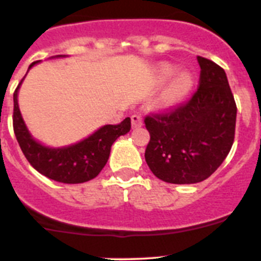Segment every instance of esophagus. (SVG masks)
I'll return each mask as SVG.
<instances>
[{
	"mask_svg": "<svg viewBox=\"0 0 261 261\" xmlns=\"http://www.w3.org/2000/svg\"><path fill=\"white\" fill-rule=\"evenodd\" d=\"M132 128H140L142 125V117L141 115H132Z\"/></svg>",
	"mask_w": 261,
	"mask_h": 261,
	"instance_id": "obj_1",
	"label": "esophagus"
}]
</instances>
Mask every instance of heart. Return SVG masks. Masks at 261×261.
<instances>
[{
    "label": "heart",
    "instance_id": "heart-1",
    "mask_svg": "<svg viewBox=\"0 0 261 261\" xmlns=\"http://www.w3.org/2000/svg\"><path fill=\"white\" fill-rule=\"evenodd\" d=\"M177 68L172 64H163L159 66L158 78L161 82L171 80L166 86L165 91L162 94V105L166 107H172L180 103L181 100L188 96V94L192 91L195 78L192 73L188 70L178 71Z\"/></svg>",
    "mask_w": 261,
    "mask_h": 261
}]
</instances>
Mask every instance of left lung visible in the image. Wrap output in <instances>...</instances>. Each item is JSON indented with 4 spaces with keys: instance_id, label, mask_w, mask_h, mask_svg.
<instances>
[{
    "instance_id": "1",
    "label": "left lung",
    "mask_w": 261,
    "mask_h": 261,
    "mask_svg": "<svg viewBox=\"0 0 261 261\" xmlns=\"http://www.w3.org/2000/svg\"><path fill=\"white\" fill-rule=\"evenodd\" d=\"M199 90L168 114L145 117L150 141L145 161L158 179L193 184L208 179L234 142L237 105L226 73L216 62L197 57Z\"/></svg>"
}]
</instances>
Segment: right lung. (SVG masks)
Instances as JSON below:
<instances>
[{
	"instance_id": "right-lung-1",
	"label": "right lung",
	"mask_w": 261,
	"mask_h": 261,
	"mask_svg": "<svg viewBox=\"0 0 261 261\" xmlns=\"http://www.w3.org/2000/svg\"><path fill=\"white\" fill-rule=\"evenodd\" d=\"M62 57L66 56L59 55L50 59ZM38 62H32L29 70ZM23 80L14 93L13 126L18 144L32 167L52 180L65 184L85 183L98 176L110 158L112 144L120 136L126 135L130 130V119L126 117L117 125L108 124L100 126L89 137L68 146H47L32 137L20 114L18 91Z\"/></svg>"
}]
</instances>
